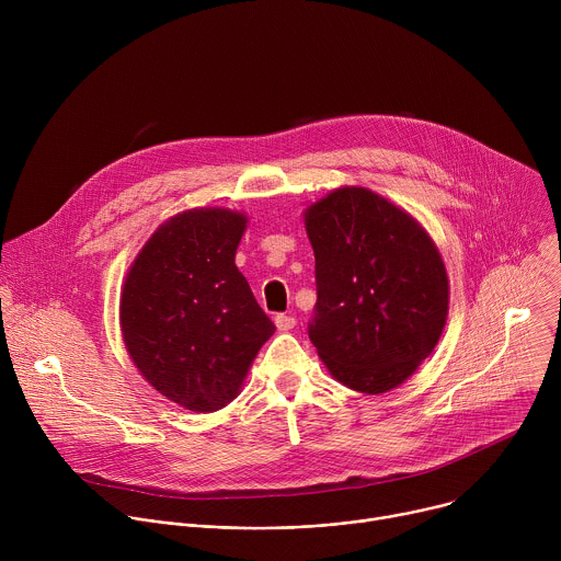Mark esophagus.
Listing matches in <instances>:
<instances>
[{"label":"esophagus","mask_w":561,"mask_h":561,"mask_svg":"<svg viewBox=\"0 0 561 561\" xmlns=\"http://www.w3.org/2000/svg\"><path fill=\"white\" fill-rule=\"evenodd\" d=\"M275 327H277V331L286 333V331L295 329V317H290V314H275Z\"/></svg>","instance_id":"34e87169"}]
</instances>
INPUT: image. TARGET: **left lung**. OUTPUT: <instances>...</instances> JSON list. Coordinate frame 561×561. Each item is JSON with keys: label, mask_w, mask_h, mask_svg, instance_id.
<instances>
[{"label": "left lung", "mask_w": 561, "mask_h": 561, "mask_svg": "<svg viewBox=\"0 0 561 561\" xmlns=\"http://www.w3.org/2000/svg\"><path fill=\"white\" fill-rule=\"evenodd\" d=\"M317 304L308 337L344 386H402L435 351L450 286L439 249L404 208L364 186H340L304 210Z\"/></svg>", "instance_id": "left-lung-1"}]
</instances>
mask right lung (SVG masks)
I'll return each mask as SVG.
<instances>
[{"label": "right lung", "mask_w": 561, "mask_h": 561, "mask_svg": "<svg viewBox=\"0 0 561 561\" xmlns=\"http://www.w3.org/2000/svg\"><path fill=\"white\" fill-rule=\"evenodd\" d=\"M249 217L191 208L159 224L119 293V329L139 375L169 402L215 413L244 386L275 333L234 253Z\"/></svg>", "instance_id": "1"}]
</instances>
